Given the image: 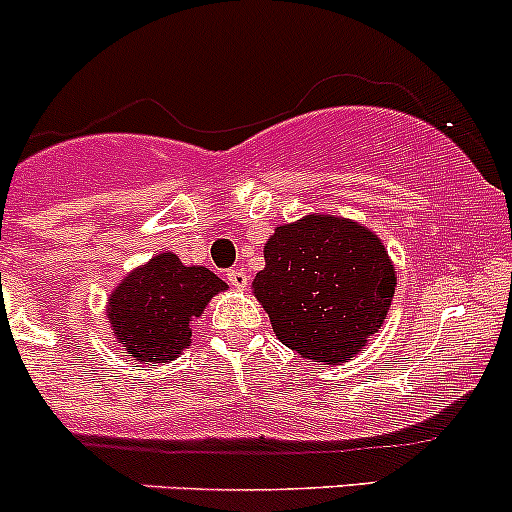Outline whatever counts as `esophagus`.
I'll return each mask as SVG.
<instances>
[{
	"label": "esophagus",
	"mask_w": 512,
	"mask_h": 512,
	"mask_svg": "<svg viewBox=\"0 0 512 512\" xmlns=\"http://www.w3.org/2000/svg\"><path fill=\"white\" fill-rule=\"evenodd\" d=\"M227 280L229 285L237 287V290H244V287L249 285V273H244L241 268H232V271H227Z\"/></svg>",
	"instance_id": "34e87169"
}]
</instances>
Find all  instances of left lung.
<instances>
[{
    "label": "left lung",
    "instance_id": "obj_1",
    "mask_svg": "<svg viewBox=\"0 0 512 512\" xmlns=\"http://www.w3.org/2000/svg\"><path fill=\"white\" fill-rule=\"evenodd\" d=\"M254 295L287 348L312 363L353 358L380 331L396 271L380 237L358 222L307 215L275 227Z\"/></svg>",
    "mask_w": 512,
    "mask_h": 512
}]
</instances>
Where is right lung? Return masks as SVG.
Instances as JSON below:
<instances>
[{"label":"right lung","mask_w":512,"mask_h":512,"mask_svg":"<svg viewBox=\"0 0 512 512\" xmlns=\"http://www.w3.org/2000/svg\"><path fill=\"white\" fill-rule=\"evenodd\" d=\"M227 290L203 266H183L159 254L123 278L108 297L113 336L140 363H169L191 343V321L217 292Z\"/></svg>","instance_id":"right-lung-1"}]
</instances>
